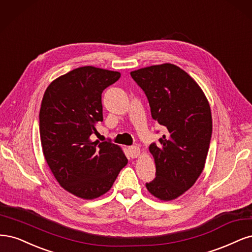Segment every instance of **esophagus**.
Listing matches in <instances>:
<instances>
[{"label": "esophagus", "instance_id": "obj_1", "mask_svg": "<svg viewBox=\"0 0 252 252\" xmlns=\"http://www.w3.org/2000/svg\"><path fill=\"white\" fill-rule=\"evenodd\" d=\"M127 152H128V155L131 158H137L138 156H139L140 154V149L136 147V145H132V147H128L127 149Z\"/></svg>", "mask_w": 252, "mask_h": 252}]
</instances>
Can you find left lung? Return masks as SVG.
<instances>
[{"label":"left lung","mask_w":252,"mask_h":252,"mask_svg":"<svg viewBox=\"0 0 252 252\" xmlns=\"http://www.w3.org/2000/svg\"><path fill=\"white\" fill-rule=\"evenodd\" d=\"M131 76L147 96L153 119L165 132L159 143L150 145L156 175L147 189L160 200L176 199L204 168L213 133L209 103L198 84L175 64L139 69Z\"/></svg>","instance_id":"1"}]
</instances>
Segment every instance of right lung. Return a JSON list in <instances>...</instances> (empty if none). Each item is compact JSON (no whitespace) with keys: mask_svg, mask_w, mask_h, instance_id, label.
<instances>
[{"mask_svg":"<svg viewBox=\"0 0 252 252\" xmlns=\"http://www.w3.org/2000/svg\"><path fill=\"white\" fill-rule=\"evenodd\" d=\"M120 73L80 67L52 82L39 110L44 156L55 179L69 192L86 200L107 192L126 163L124 152L111 141H91L101 123V94Z\"/></svg>","mask_w":252,"mask_h":252,"instance_id":"add662e5","label":"right lung"}]
</instances>
